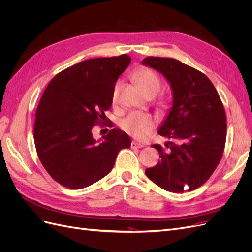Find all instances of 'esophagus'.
I'll return each instance as SVG.
<instances>
[{
	"mask_svg": "<svg viewBox=\"0 0 252 252\" xmlns=\"http://www.w3.org/2000/svg\"><path fill=\"white\" fill-rule=\"evenodd\" d=\"M144 146H145V145L142 144V143H138V142H134V141L131 142V148H142Z\"/></svg>",
	"mask_w": 252,
	"mask_h": 252,
	"instance_id": "34e87169",
	"label": "esophagus"
}]
</instances>
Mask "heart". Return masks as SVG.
<instances>
[{
	"label": "heart",
	"instance_id": "heart-1",
	"mask_svg": "<svg viewBox=\"0 0 252 252\" xmlns=\"http://www.w3.org/2000/svg\"><path fill=\"white\" fill-rule=\"evenodd\" d=\"M133 79L147 96L150 94H158V91L161 90V80H159L158 75L154 70L149 69V68H140L139 70L135 71ZM120 89L121 83L118 82L112 93L113 102H117ZM121 126L127 133L132 135L133 138L144 140L147 138L149 133L157 126V121L149 113L134 111L129 113L122 121Z\"/></svg>",
	"mask_w": 252,
	"mask_h": 252
}]
</instances>
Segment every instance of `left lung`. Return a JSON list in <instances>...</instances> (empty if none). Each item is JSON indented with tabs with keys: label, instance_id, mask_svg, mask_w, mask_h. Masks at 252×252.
<instances>
[{
	"label": "left lung",
	"instance_id": "obj_1",
	"mask_svg": "<svg viewBox=\"0 0 252 252\" xmlns=\"http://www.w3.org/2000/svg\"><path fill=\"white\" fill-rule=\"evenodd\" d=\"M142 64L170 84L172 107L158 132L178 142L165 143L167 149L152 145L161 159L145 173L167 191H191L210 178L222 158L227 132L223 103L204 73L178 60L147 57Z\"/></svg>",
	"mask_w": 252,
	"mask_h": 252
}]
</instances>
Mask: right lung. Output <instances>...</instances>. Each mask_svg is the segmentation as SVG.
Masks as SVG:
<instances>
[{"label":"right lung","instance_id":"1","mask_svg":"<svg viewBox=\"0 0 252 252\" xmlns=\"http://www.w3.org/2000/svg\"><path fill=\"white\" fill-rule=\"evenodd\" d=\"M130 61L127 55L83 61L58 73L45 89L35 112L34 144L44 168L62 186L93 185L111 171L119 151L130 147L121 129L101 141L91 131L105 123L114 85Z\"/></svg>","mask_w":252,"mask_h":252}]
</instances>
